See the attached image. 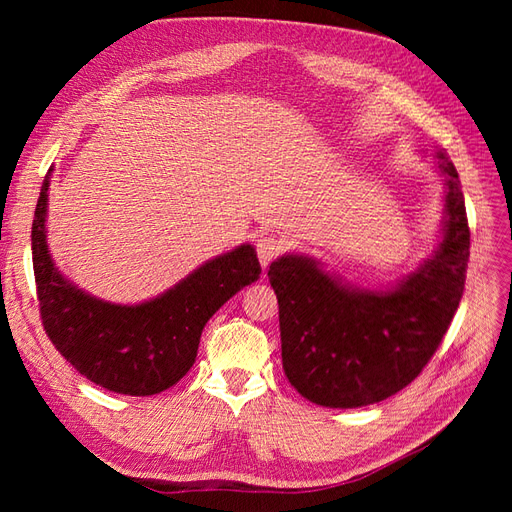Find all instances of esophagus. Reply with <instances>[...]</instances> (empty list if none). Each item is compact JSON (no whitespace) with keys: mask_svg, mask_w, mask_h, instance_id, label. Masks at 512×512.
<instances>
[{"mask_svg":"<svg viewBox=\"0 0 512 512\" xmlns=\"http://www.w3.org/2000/svg\"><path fill=\"white\" fill-rule=\"evenodd\" d=\"M284 247H286V243H284L280 237H275V235L260 237L258 243H256V252H258L260 265L267 267L271 260H275L277 256H280V254L284 252Z\"/></svg>","mask_w":512,"mask_h":512,"instance_id":"obj_1","label":"esophagus"}]
</instances>
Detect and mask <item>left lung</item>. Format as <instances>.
Masks as SVG:
<instances>
[{
    "instance_id": "8db88e82",
    "label": "left lung",
    "mask_w": 512,
    "mask_h": 512,
    "mask_svg": "<svg viewBox=\"0 0 512 512\" xmlns=\"http://www.w3.org/2000/svg\"><path fill=\"white\" fill-rule=\"evenodd\" d=\"M436 158L444 175L442 241L393 288L344 284L307 256L271 262L286 378L318 406L361 408L399 393L451 327L466 286L470 228L457 170L444 149Z\"/></svg>"
}]
</instances>
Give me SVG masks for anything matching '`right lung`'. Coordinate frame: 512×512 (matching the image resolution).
<instances>
[{"instance_id": "1", "label": "right lung", "mask_w": 512, "mask_h": 512, "mask_svg": "<svg viewBox=\"0 0 512 512\" xmlns=\"http://www.w3.org/2000/svg\"><path fill=\"white\" fill-rule=\"evenodd\" d=\"M51 170L42 181L32 224L34 275L46 335L79 374L106 391L145 397L170 389L194 365L209 318L260 277L256 250L243 243L145 303L96 299L70 284L49 254Z\"/></svg>"}]
</instances>
